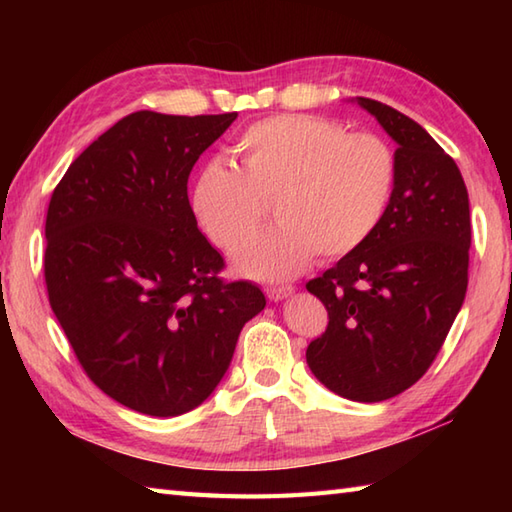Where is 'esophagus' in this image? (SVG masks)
<instances>
[{"mask_svg": "<svg viewBox=\"0 0 512 512\" xmlns=\"http://www.w3.org/2000/svg\"><path fill=\"white\" fill-rule=\"evenodd\" d=\"M292 292H295V288L292 286H275V288H266V295H268V299L270 301H281V299H286V297H290Z\"/></svg>", "mask_w": 512, "mask_h": 512, "instance_id": "esophagus-1", "label": "esophagus"}]
</instances>
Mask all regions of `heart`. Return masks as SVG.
Wrapping results in <instances>:
<instances>
[{"label": "heart", "mask_w": 512, "mask_h": 512, "mask_svg": "<svg viewBox=\"0 0 512 512\" xmlns=\"http://www.w3.org/2000/svg\"><path fill=\"white\" fill-rule=\"evenodd\" d=\"M237 169L211 160L195 173L189 209L206 239L228 253L273 203L279 225L235 253L242 275L284 279L317 253L341 259L383 222L396 187V154L383 138L328 118L284 114L250 125L233 147Z\"/></svg>", "instance_id": "1"}]
</instances>
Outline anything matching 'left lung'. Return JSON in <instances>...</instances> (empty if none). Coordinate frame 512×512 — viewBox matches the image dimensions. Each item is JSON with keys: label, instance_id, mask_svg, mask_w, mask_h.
<instances>
[{"label": "left lung", "instance_id": "left-lung-1", "mask_svg": "<svg viewBox=\"0 0 512 512\" xmlns=\"http://www.w3.org/2000/svg\"><path fill=\"white\" fill-rule=\"evenodd\" d=\"M396 140V187L376 233L306 284L328 328L306 361L334 394L380 402L436 361L469 286V193L453 158L409 116L358 96Z\"/></svg>", "mask_w": 512, "mask_h": 512}]
</instances>
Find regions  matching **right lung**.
Listing matches in <instances>:
<instances>
[{"label":"right lung","mask_w":512,"mask_h":512,"mask_svg":"<svg viewBox=\"0 0 512 512\" xmlns=\"http://www.w3.org/2000/svg\"><path fill=\"white\" fill-rule=\"evenodd\" d=\"M237 112H134L76 158L52 191L46 275L54 317L92 383L169 418L211 396L266 297L224 281V257L189 209L195 162Z\"/></svg>","instance_id":"obj_1"}]
</instances>
